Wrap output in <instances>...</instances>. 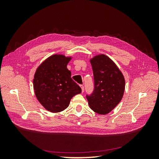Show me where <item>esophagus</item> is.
<instances>
[{
    "mask_svg": "<svg viewBox=\"0 0 159 159\" xmlns=\"http://www.w3.org/2000/svg\"><path fill=\"white\" fill-rule=\"evenodd\" d=\"M80 87H81V92H84V85H80Z\"/></svg>",
    "mask_w": 159,
    "mask_h": 159,
    "instance_id": "1",
    "label": "esophagus"
}]
</instances>
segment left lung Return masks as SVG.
Returning <instances> with one entry per match:
<instances>
[{
  "instance_id": "1",
  "label": "left lung",
  "mask_w": 159,
  "mask_h": 159,
  "mask_svg": "<svg viewBox=\"0 0 159 159\" xmlns=\"http://www.w3.org/2000/svg\"><path fill=\"white\" fill-rule=\"evenodd\" d=\"M94 76V90L87 95L90 108L100 115L109 113L121 102L125 80L115 62L105 54L90 59Z\"/></svg>"
}]
</instances>
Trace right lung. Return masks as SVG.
Masks as SVG:
<instances>
[{
  "label": "right lung",
  "mask_w": 159,
  "mask_h": 159,
  "mask_svg": "<svg viewBox=\"0 0 159 159\" xmlns=\"http://www.w3.org/2000/svg\"><path fill=\"white\" fill-rule=\"evenodd\" d=\"M72 57L54 54L38 67L33 87L38 102L46 110L58 113L69 106L71 99L81 89L71 78L67 65Z\"/></svg>",
  "instance_id": "obj_1"
}]
</instances>
